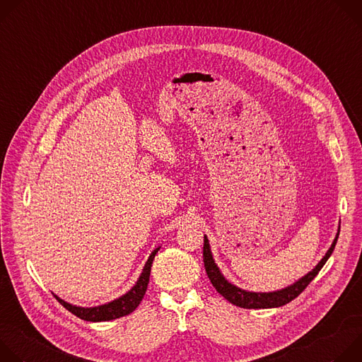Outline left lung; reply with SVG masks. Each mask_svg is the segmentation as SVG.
Returning <instances> with one entry per match:
<instances>
[{"label":"left lung","instance_id":"1","mask_svg":"<svg viewBox=\"0 0 362 362\" xmlns=\"http://www.w3.org/2000/svg\"><path fill=\"white\" fill-rule=\"evenodd\" d=\"M339 232L337 233L329 250L325 253V256L321 259V262L309 272L308 275H305L303 278H300L298 282H295L293 285L276 291V292H268V293H259V292H247L243 291L232 284H229L223 275L221 274L219 268L216 267L212 253H211V247H209V240L208 238L204 236L203 239V262H204V269L206 274H208L212 285L215 286V289L225 298L228 299L230 303L240 306V308H246V309H261V308H278L282 306L288 302H291L292 299H295L300 292H303V289L311 284V281L318 275V272L322 269V267L325 265V262L328 261V257L331 256V253L334 252V247L337 245Z\"/></svg>","mask_w":362,"mask_h":362}]
</instances>
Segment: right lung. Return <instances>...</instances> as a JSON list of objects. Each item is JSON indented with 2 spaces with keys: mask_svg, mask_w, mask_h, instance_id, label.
<instances>
[{
  "mask_svg": "<svg viewBox=\"0 0 362 362\" xmlns=\"http://www.w3.org/2000/svg\"><path fill=\"white\" fill-rule=\"evenodd\" d=\"M159 249L160 247L154 249L151 252V255L148 256V259H147V262L144 265V269H143L137 284L126 295H123L122 298H119V299H116L113 302H109L106 305L94 306V308H80V306H74L71 303L64 302L63 299H60L56 295L54 296L67 309V311H70L71 314H74L76 317H78L80 320H84V321L101 322V321H112V320L129 315L139 306V303L141 302V299H143V296L146 293L148 278H150L151 264H153L154 256H156Z\"/></svg>",
  "mask_w": 362,
  "mask_h": 362,
  "instance_id": "add662e5",
  "label": "right lung"
}]
</instances>
